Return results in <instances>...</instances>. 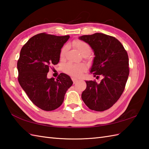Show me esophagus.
Returning a JSON list of instances; mask_svg holds the SVG:
<instances>
[{
    "label": "esophagus",
    "instance_id": "1",
    "mask_svg": "<svg viewBox=\"0 0 149 149\" xmlns=\"http://www.w3.org/2000/svg\"><path fill=\"white\" fill-rule=\"evenodd\" d=\"M72 81H73V83H74V84L76 83V82L78 81V80L77 79H75V78H74V77H72Z\"/></svg>",
    "mask_w": 149,
    "mask_h": 149
}]
</instances>
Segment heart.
Segmentation results:
<instances>
[{"instance_id":"heart-1","label":"heart","mask_w":149,"mask_h":149,"mask_svg":"<svg viewBox=\"0 0 149 149\" xmlns=\"http://www.w3.org/2000/svg\"><path fill=\"white\" fill-rule=\"evenodd\" d=\"M73 44L83 56H88L91 53V48L90 45L88 43L84 42V41L79 40H75L73 42ZM67 49V45H65L62 47L61 51H60V58L61 59L64 58ZM86 69L87 66L84 64V63L75 65L73 64V63H68L63 66V70H64L65 73L71 75L73 77H81L83 73L86 70Z\"/></svg>"}]
</instances>
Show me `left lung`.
Here are the masks:
<instances>
[{"label": "left lung", "instance_id": "obj_1", "mask_svg": "<svg viewBox=\"0 0 149 149\" xmlns=\"http://www.w3.org/2000/svg\"><path fill=\"white\" fill-rule=\"evenodd\" d=\"M91 46L95 57L91 73L103 79L86 81L82 93L84 104L91 110L104 111L109 109L121 97L129 74V57L122 44L115 37L102 33L79 37Z\"/></svg>", "mask_w": 149, "mask_h": 149}]
</instances>
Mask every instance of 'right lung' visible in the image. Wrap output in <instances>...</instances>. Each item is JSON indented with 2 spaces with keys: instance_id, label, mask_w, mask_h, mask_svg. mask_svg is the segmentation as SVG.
I'll return each mask as SVG.
<instances>
[{
  "instance_id": "add662e5",
  "label": "right lung",
  "mask_w": 149,
  "mask_h": 149,
  "mask_svg": "<svg viewBox=\"0 0 149 149\" xmlns=\"http://www.w3.org/2000/svg\"><path fill=\"white\" fill-rule=\"evenodd\" d=\"M69 38L40 33L31 38L20 50L17 62L19 84L31 102L42 110L58 108L73 84L63 73L56 80L47 77L51 66L59 63L60 51Z\"/></svg>"
}]
</instances>
